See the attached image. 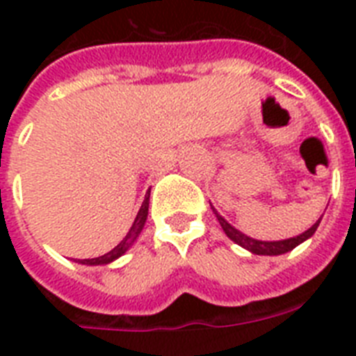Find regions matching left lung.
Here are the masks:
<instances>
[{
    "label": "left lung",
    "mask_w": 356,
    "mask_h": 356,
    "mask_svg": "<svg viewBox=\"0 0 356 356\" xmlns=\"http://www.w3.org/2000/svg\"><path fill=\"white\" fill-rule=\"evenodd\" d=\"M212 212L216 214L218 222H220V225H222V229H223V233L227 234V236L231 238L234 243L242 245L243 249H248V251H251L253 254H268V257L284 254V253H288V251H292L293 248H298L299 243H303L305 240H309V238L316 233V229H318V225H320V222H321V218H320V220H318V222H316L312 227L307 229V231L299 234V236L286 238V240H275V242H264V240H254V238L248 236V234L240 233V231H238V229H234L233 225H231V223L225 220V218L218 214V211L214 209V207H212Z\"/></svg>",
    "instance_id": "obj_1"
}]
</instances>
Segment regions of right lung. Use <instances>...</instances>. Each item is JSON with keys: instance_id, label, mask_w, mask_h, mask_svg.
Masks as SVG:
<instances>
[{"instance_id": "obj_1", "label": "right lung", "mask_w": 356, "mask_h": 356, "mask_svg": "<svg viewBox=\"0 0 356 356\" xmlns=\"http://www.w3.org/2000/svg\"><path fill=\"white\" fill-rule=\"evenodd\" d=\"M149 192H147V195H145L144 203H142V207H140L138 214H136V218H134L133 225H131V229H129V233L125 234V238H123L122 242H120L118 245L113 249V251H108V253L102 254V257H96V259H83V260H75V262H79V264H86V266H107V264H111V262H114L116 259H120L122 254L127 253L129 248H131V245L136 242L138 234L142 233V229H144V225H145V220H147V209H149Z\"/></svg>"}]
</instances>
